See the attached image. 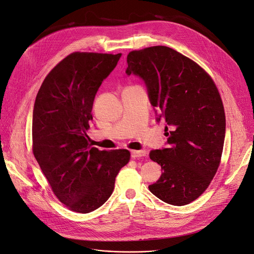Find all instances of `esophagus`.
<instances>
[{"label": "esophagus", "mask_w": 254, "mask_h": 254, "mask_svg": "<svg viewBox=\"0 0 254 254\" xmlns=\"http://www.w3.org/2000/svg\"><path fill=\"white\" fill-rule=\"evenodd\" d=\"M130 154H131V158L135 159V158H141V157L146 156L147 151L146 150H131Z\"/></svg>", "instance_id": "1"}]
</instances>
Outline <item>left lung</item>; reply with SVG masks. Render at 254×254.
<instances>
[{
	"mask_svg": "<svg viewBox=\"0 0 254 254\" xmlns=\"http://www.w3.org/2000/svg\"><path fill=\"white\" fill-rule=\"evenodd\" d=\"M127 61L126 73L145 81L158 121L168 126V148L150 152L163 172L149 190L169 204H189L209 188L221 163L226 118L219 90L199 64L163 45L132 51Z\"/></svg>",
	"mask_w": 254,
	"mask_h": 254,
	"instance_id": "8db88e82",
	"label": "left lung"
}]
</instances>
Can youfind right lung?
<instances>
[{"label":"right lung","mask_w":254,"mask_h":254,"mask_svg":"<svg viewBox=\"0 0 254 254\" xmlns=\"http://www.w3.org/2000/svg\"><path fill=\"white\" fill-rule=\"evenodd\" d=\"M122 54L76 52L45 77L36 95L32 119V151L58 197L68 210L87 214L111 195L115 177L130 153L92 147L86 131L102 81Z\"/></svg>","instance_id":"obj_1"}]
</instances>
